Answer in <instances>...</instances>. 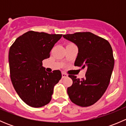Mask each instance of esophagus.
<instances>
[{
	"label": "esophagus",
	"mask_w": 126,
	"mask_h": 126,
	"mask_svg": "<svg viewBox=\"0 0 126 126\" xmlns=\"http://www.w3.org/2000/svg\"><path fill=\"white\" fill-rule=\"evenodd\" d=\"M62 78H65V77H67L68 76V74H66V73H64V72H62Z\"/></svg>",
	"instance_id": "1"
}]
</instances>
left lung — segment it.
Returning a JSON list of instances; mask_svg holds the SVG:
<instances>
[{
  "mask_svg": "<svg viewBox=\"0 0 126 126\" xmlns=\"http://www.w3.org/2000/svg\"><path fill=\"white\" fill-rule=\"evenodd\" d=\"M63 36L78 47L74 66L87 68L85 77L81 80L69 75L72 85L67 89L68 94L74 104L90 106L102 97L110 83L115 63L112 48L108 41L91 32H77Z\"/></svg>",
  "mask_w": 126,
  "mask_h": 126,
  "instance_id": "obj_1",
  "label": "left lung"
}]
</instances>
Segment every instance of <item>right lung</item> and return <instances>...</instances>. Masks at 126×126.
Listing matches in <instances>:
<instances>
[{"mask_svg": "<svg viewBox=\"0 0 126 126\" xmlns=\"http://www.w3.org/2000/svg\"><path fill=\"white\" fill-rule=\"evenodd\" d=\"M62 36L29 31L17 38L10 47L11 82L20 98L29 106L41 107L51 101L62 73L59 70L46 72L42 62L49 58L50 50Z\"/></svg>", "mask_w": 126, "mask_h": 126, "instance_id": "obj_1", "label": "right lung"}]
</instances>
